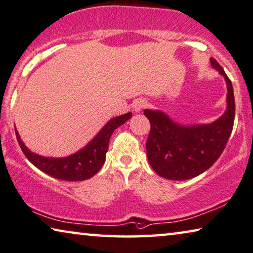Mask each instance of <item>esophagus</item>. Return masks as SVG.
Here are the masks:
<instances>
[{"label":"esophagus","mask_w":253,"mask_h":253,"mask_svg":"<svg viewBox=\"0 0 253 253\" xmlns=\"http://www.w3.org/2000/svg\"><path fill=\"white\" fill-rule=\"evenodd\" d=\"M146 101L145 100H136L134 102V104H133V110L135 111V112H139V111H142L143 109H144L145 107H146Z\"/></svg>","instance_id":"34e87169"}]
</instances>
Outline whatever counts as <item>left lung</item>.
<instances>
[{
	"mask_svg": "<svg viewBox=\"0 0 253 253\" xmlns=\"http://www.w3.org/2000/svg\"><path fill=\"white\" fill-rule=\"evenodd\" d=\"M210 63L227 86V107L219 118L210 124L182 125L161 110H144L151 124L146 156L153 170L164 178L186 180L202 174L216 163L231 136L235 117L233 85L216 60L210 58Z\"/></svg>",
	"mask_w": 253,
	"mask_h": 253,
	"instance_id": "left-lung-1",
	"label": "left lung"
}]
</instances>
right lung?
<instances>
[{
	"label": "right lung",
	"mask_w": 253,
	"mask_h": 253,
	"mask_svg": "<svg viewBox=\"0 0 253 253\" xmlns=\"http://www.w3.org/2000/svg\"><path fill=\"white\" fill-rule=\"evenodd\" d=\"M130 117L131 112H127L110 119L84 148L62 158L43 157L34 153L21 141L17 128L16 135L22 152L36 168L54 178L67 182H79L90 178L102 168L112 133L125 124Z\"/></svg>",
	"instance_id": "right-lung-1"
}]
</instances>
